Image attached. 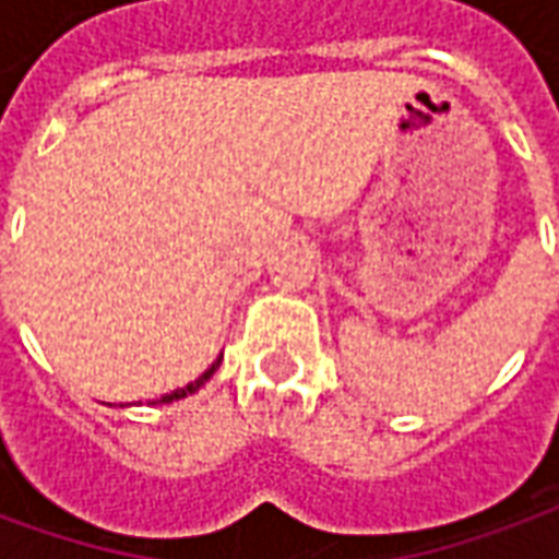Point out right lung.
<instances>
[{"instance_id":"right-lung-1","label":"right lung","mask_w":559,"mask_h":559,"mask_svg":"<svg viewBox=\"0 0 559 559\" xmlns=\"http://www.w3.org/2000/svg\"><path fill=\"white\" fill-rule=\"evenodd\" d=\"M219 360H223V354H219V357H217V360H214V364L207 366L205 372H202V374H199V378H195L193 384L181 386V390H175V393H166V396H160V399H157V402H178V399H185V396H190V393H195V390H199V386L205 384V381H207V378H211V374L217 372V369H219Z\"/></svg>"}]
</instances>
